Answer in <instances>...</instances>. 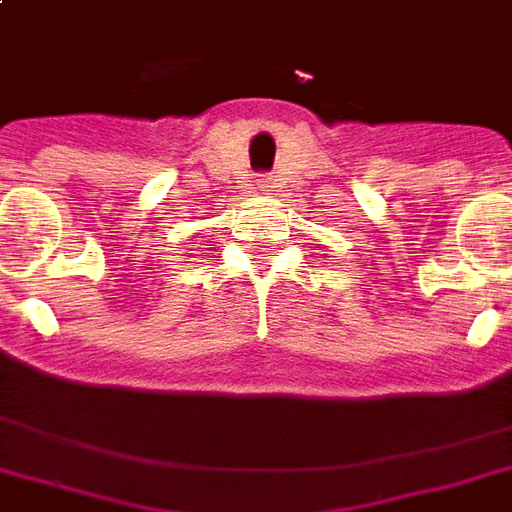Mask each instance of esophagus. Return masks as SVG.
I'll return each mask as SVG.
<instances>
[{"label":"esophagus","instance_id":"34e87169","mask_svg":"<svg viewBox=\"0 0 512 512\" xmlns=\"http://www.w3.org/2000/svg\"><path fill=\"white\" fill-rule=\"evenodd\" d=\"M260 189H271V180L260 178Z\"/></svg>","mask_w":512,"mask_h":512}]
</instances>
